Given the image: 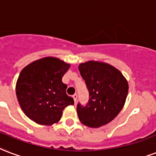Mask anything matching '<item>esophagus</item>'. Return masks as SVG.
Segmentation results:
<instances>
[{
  "instance_id": "1",
  "label": "esophagus",
  "mask_w": 156,
  "mask_h": 156,
  "mask_svg": "<svg viewBox=\"0 0 156 156\" xmlns=\"http://www.w3.org/2000/svg\"><path fill=\"white\" fill-rule=\"evenodd\" d=\"M73 100H74V101H77V99H78V95H77V94H74V95H73Z\"/></svg>"
}]
</instances>
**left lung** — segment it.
<instances>
[{
  "instance_id": "left-lung-1",
  "label": "left lung",
  "mask_w": 156,
  "mask_h": 156,
  "mask_svg": "<svg viewBox=\"0 0 156 156\" xmlns=\"http://www.w3.org/2000/svg\"><path fill=\"white\" fill-rule=\"evenodd\" d=\"M78 69L90 94L86 106L77 105L78 119L89 128H100L111 122L124 106L128 81L118 69L105 62L89 60Z\"/></svg>"
}]
</instances>
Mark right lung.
Listing matches in <instances>:
<instances>
[{"label": "right lung", "instance_id": "obj_1", "mask_svg": "<svg viewBox=\"0 0 156 156\" xmlns=\"http://www.w3.org/2000/svg\"><path fill=\"white\" fill-rule=\"evenodd\" d=\"M70 65L56 57H44L23 68L16 83V96L23 113L41 125L58 123L63 110L74 101L66 94L63 76Z\"/></svg>", "mask_w": 156, "mask_h": 156}]
</instances>
